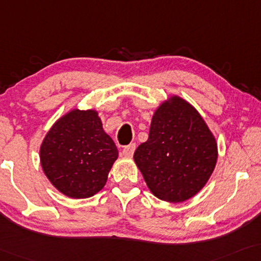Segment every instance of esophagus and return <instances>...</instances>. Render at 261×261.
<instances>
[{
  "label": "esophagus",
  "instance_id": "esophagus-1",
  "mask_svg": "<svg viewBox=\"0 0 261 261\" xmlns=\"http://www.w3.org/2000/svg\"><path fill=\"white\" fill-rule=\"evenodd\" d=\"M136 150V144H130L123 149V155L125 157H132Z\"/></svg>",
  "mask_w": 261,
  "mask_h": 261
}]
</instances>
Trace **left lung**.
<instances>
[{"label": "left lung", "instance_id": "left-lung-1", "mask_svg": "<svg viewBox=\"0 0 261 261\" xmlns=\"http://www.w3.org/2000/svg\"><path fill=\"white\" fill-rule=\"evenodd\" d=\"M134 160L153 195L183 202L211 177L218 144L196 109L172 95L153 113L148 141L136 149Z\"/></svg>", "mask_w": 261, "mask_h": 261}]
</instances>
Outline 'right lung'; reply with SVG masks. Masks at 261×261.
<instances>
[{
	"instance_id": "obj_1",
	"label": "right lung",
	"mask_w": 261,
	"mask_h": 261,
	"mask_svg": "<svg viewBox=\"0 0 261 261\" xmlns=\"http://www.w3.org/2000/svg\"><path fill=\"white\" fill-rule=\"evenodd\" d=\"M118 159L112 138L95 110L74 109L59 118L40 148L43 172L59 192L86 199L104 188Z\"/></svg>"
}]
</instances>
